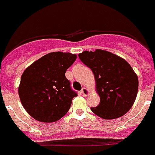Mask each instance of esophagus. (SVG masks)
Listing matches in <instances>:
<instances>
[{
  "label": "esophagus",
  "instance_id": "obj_1",
  "mask_svg": "<svg viewBox=\"0 0 155 155\" xmlns=\"http://www.w3.org/2000/svg\"><path fill=\"white\" fill-rule=\"evenodd\" d=\"M81 92H82V94L84 96H87V95H89V91L87 90V88H85V87H83L82 89V91H81Z\"/></svg>",
  "mask_w": 155,
  "mask_h": 155
}]
</instances>
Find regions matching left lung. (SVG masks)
<instances>
[{
  "label": "left lung",
  "instance_id": "left-lung-1",
  "mask_svg": "<svg viewBox=\"0 0 155 155\" xmlns=\"http://www.w3.org/2000/svg\"><path fill=\"white\" fill-rule=\"evenodd\" d=\"M78 57L94 73L101 98L100 104L91 107V111L104 119L117 118L128 112L138 91V78L131 65L102 50L83 51Z\"/></svg>",
  "mask_w": 155,
  "mask_h": 155
}]
</instances>
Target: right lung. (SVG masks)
<instances>
[{
  "label": "right lung",
  "instance_id": "right-lung-1",
  "mask_svg": "<svg viewBox=\"0 0 155 155\" xmlns=\"http://www.w3.org/2000/svg\"><path fill=\"white\" fill-rule=\"evenodd\" d=\"M76 59L71 53L52 52L24 70L18 95L24 109L36 120L52 123L68 113L78 93L65 73Z\"/></svg>",
  "mask_w": 155,
  "mask_h": 155
}]
</instances>
